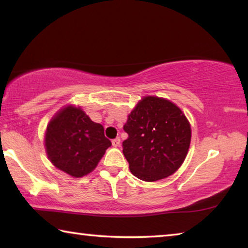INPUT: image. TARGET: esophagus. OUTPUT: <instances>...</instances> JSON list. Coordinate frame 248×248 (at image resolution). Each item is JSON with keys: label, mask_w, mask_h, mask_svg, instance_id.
Masks as SVG:
<instances>
[{"label": "esophagus", "mask_w": 248, "mask_h": 248, "mask_svg": "<svg viewBox=\"0 0 248 248\" xmlns=\"http://www.w3.org/2000/svg\"><path fill=\"white\" fill-rule=\"evenodd\" d=\"M111 143L114 146H119L120 144V138H116V139H114L111 141Z\"/></svg>", "instance_id": "esophagus-1"}]
</instances>
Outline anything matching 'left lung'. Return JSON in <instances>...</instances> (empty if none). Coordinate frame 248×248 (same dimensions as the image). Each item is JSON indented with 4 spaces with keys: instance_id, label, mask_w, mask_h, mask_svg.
<instances>
[{
    "instance_id": "1",
    "label": "left lung",
    "mask_w": 248,
    "mask_h": 248,
    "mask_svg": "<svg viewBox=\"0 0 248 248\" xmlns=\"http://www.w3.org/2000/svg\"><path fill=\"white\" fill-rule=\"evenodd\" d=\"M123 152L131 173L144 182L169 177L186 158L191 129L184 112L170 100L142 98L124 125Z\"/></svg>"
}]
</instances>
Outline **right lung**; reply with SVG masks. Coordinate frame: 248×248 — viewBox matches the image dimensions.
<instances>
[{
	"label": "right lung",
	"instance_id": "obj_1",
	"mask_svg": "<svg viewBox=\"0 0 248 248\" xmlns=\"http://www.w3.org/2000/svg\"><path fill=\"white\" fill-rule=\"evenodd\" d=\"M50 162L73 177L90 174L111 145L104 127L92 121L81 107H64L50 120L45 137Z\"/></svg>",
	"mask_w": 248,
	"mask_h": 248
}]
</instances>
